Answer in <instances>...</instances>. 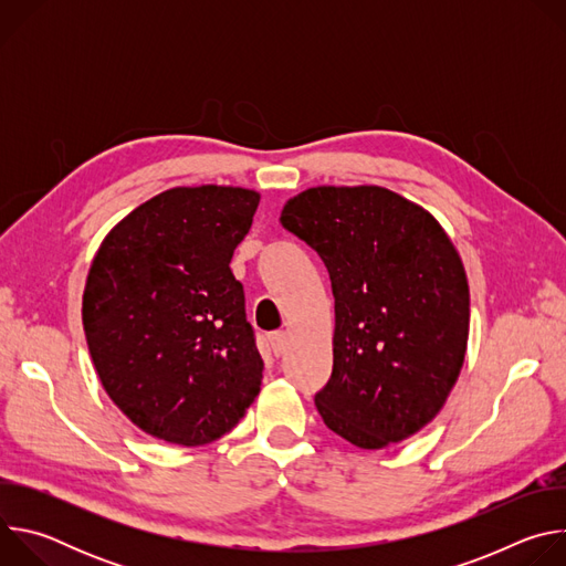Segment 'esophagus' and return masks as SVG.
Returning a JSON list of instances; mask_svg holds the SVG:
<instances>
[{"instance_id": "esophagus-1", "label": "esophagus", "mask_w": 566, "mask_h": 566, "mask_svg": "<svg viewBox=\"0 0 566 566\" xmlns=\"http://www.w3.org/2000/svg\"><path fill=\"white\" fill-rule=\"evenodd\" d=\"M269 340H271V349L275 356H282L286 352V345H289L286 332H275V334H271Z\"/></svg>"}]
</instances>
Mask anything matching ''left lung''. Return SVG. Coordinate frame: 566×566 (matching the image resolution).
<instances>
[{
	"instance_id": "1",
	"label": "left lung",
	"mask_w": 566,
	"mask_h": 566,
	"mask_svg": "<svg viewBox=\"0 0 566 566\" xmlns=\"http://www.w3.org/2000/svg\"><path fill=\"white\" fill-rule=\"evenodd\" d=\"M280 223L325 262L336 300L334 371L315 394L329 430L363 450L417 434L461 374L470 291L441 223L380 186H317Z\"/></svg>"
}]
</instances>
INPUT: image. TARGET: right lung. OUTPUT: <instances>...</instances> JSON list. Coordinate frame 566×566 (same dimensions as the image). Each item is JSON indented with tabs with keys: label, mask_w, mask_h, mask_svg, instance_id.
<instances>
[{
	"label": "right lung",
	"mask_w": 566,
	"mask_h": 566,
	"mask_svg": "<svg viewBox=\"0 0 566 566\" xmlns=\"http://www.w3.org/2000/svg\"><path fill=\"white\" fill-rule=\"evenodd\" d=\"M260 192L170 188L123 217L94 255L83 327L96 374L145 434L203 446L260 394L264 360L230 260Z\"/></svg>",
	"instance_id": "add662e5"
}]
</instances>
